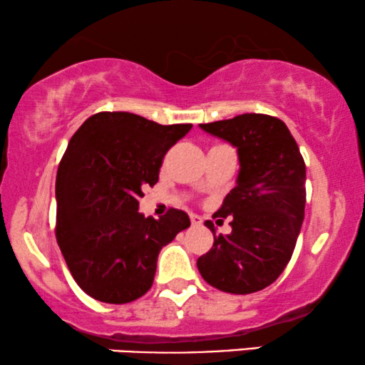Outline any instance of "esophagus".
Segmentation results:
<instances>
[{
  "label": "esophagus",
  "mask_w": 365,
  "mask_h": 365,
  "mask_svg": "<svg viewBox=\"0 0 365 365\" xmlns=\"http://www.w3.org/2000/svg\"><path fill=\"white\" fill-rule=\"evenodd\" d=\"M189 217H191V225H192V226H200V225L202 223V217H201V216L191 215Z\"/></svg>",
  "instance_id": "obj_1"
}]
</instances>
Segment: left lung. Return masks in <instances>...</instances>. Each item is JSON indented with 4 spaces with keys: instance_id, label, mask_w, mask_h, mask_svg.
I'll use <instances>...</instances> for the list:
<instances>
[{
    "instance_id": "obj_1",
    "label": "left lung",
    "mask_w": 365,
    "mask_h": 365,
    "mask_svg": "<svg viewBox=\"0 0 365 365\" xmlns=\"http://www.w3.org/2000/svg\"><path fill=\"white\" fill-rule=\"evenodd\" d=\"M238 150L236 186L215 216L228 217L230 235H217L197 258L211 287L246 295L272 285L290 262L305 216V163L285 122L264 113H243L200 124ZM212 216V217H215Z\"/></svg>"
}]
</instances>
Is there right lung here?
<instances>
[{"mask_svg": "<svg viewBox=\"0 0 365 365\" xmlns=\"http://www.w3.org/2000/svg\"><path fill=\"white\" fill-rule=\"evenodd\" d=\"M191 124L160 125L130 112H98L68 142L56 173V241L82 290L106 304H129L153 287L163 246L191 221L171 207L139 212L164 155Z\"/></svg>", "mask_w": 365, "mask_h": 365, "instance_id": "obj_1", "label": "right lung"}]
</instances>
